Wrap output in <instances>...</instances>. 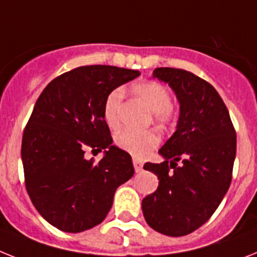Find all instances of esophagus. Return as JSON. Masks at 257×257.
Segmentation results:
<instances>
[{
	"label": "esophagus",
	"mask_w": 257,
	"mask_h": 257,
	"mask_svg": "<svg viewBox=\"0 0 257 257\" xmlns=\"http://www.w3.org/2000/svg\"><path fill=\"white\" fill-rule=\"evenodd\" d=\"M133 166H135V171L140 172L142 170V162L137 158H133Z\"/></svg>",
	"instance_id": "esophagus-1"
}]
</instances>
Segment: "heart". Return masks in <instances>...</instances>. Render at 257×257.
Here are the masks:
<instances>
[{"instance_id":"b5f03b06","label":"heart","mask_w":257,"mask_h":257,"mask_svg":"<svg viewBox=\"0 0 257 257\" xmlns=\"http://www.w3.org/2000/svg\"><path fill=\"white\" fill-rule=\"evenodd\" d=\"M133 91L148 104L154 112L155 118L159 122H169L172 117L171 113V92L162 83L154 81L141 82L133 87ZM124 98L122 88H115L109 92L103 105V116L108 126L117 128L120 124V108ZM116 145L133 155L135 158H145L146 155L154 150L161 142V136L153 129L149 131H133L125 129L118 133L115 139Z\"/></svg>"}]
</instances>
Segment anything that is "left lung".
<instances>
[{
	"instance_id": "8db88e82",
	"label": "left lung",
	"mask_w": 257,
	"mask_h": 257,
	"mask_svg": "<svg viewBox=\"0 0 257 257\" xmlns=\"http://www.w3.org/2000/svg\"><path fill=\"white\" fill-rule=\"evenodd\" d=\"M153 78L169 83L180 112L176 131L158 152L165 161L144 166L158 176L159 185L142 200V213L155 231L183 236L204 225L225 197L236 135L225 103L210 83L174 68H157Z\"/></svg>"
}]
</instances>
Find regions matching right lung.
<instances>
[{"mask_svg": "<svg viewBox=\"0 0 257 257\" xmlns=\"http://www.w3.org/2000/svg\"><path fill=\"white\" fill-rule=\"evenodd\" d=\"M139 70L108 65L73 69L51 81L38 98L22 139L26 189L45 221L65 232L99 225L117 187L135 174L131 155L112 145L103 116L112 90ZM103 152L98 164L84 150Z\"/></svg>", "mask_w": 257, "mask_h": 257, "instance_id": "right-lung-1", "label": "right lung"}]
</instances>
